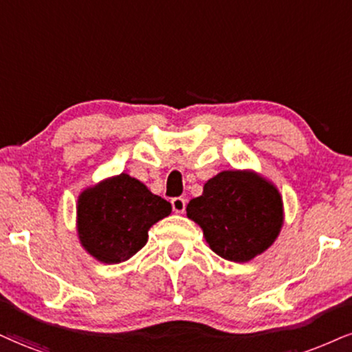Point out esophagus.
Here are the masks:
<instances>
[{"mask_svg":"<svg viewBox=\"0 0 352 352\" xmlns=\"http://www.w3.org/2000/svg\"><path fill=\"white\" fill-rule=\"evenodd\" d=\"M171 207L176 214H183V212L186 210V199L184 197H173Z\"/></svg>","mask_w":352,"mask_h":352,"instance_id":"34e87169","label":"esophagus"}]
</instances>
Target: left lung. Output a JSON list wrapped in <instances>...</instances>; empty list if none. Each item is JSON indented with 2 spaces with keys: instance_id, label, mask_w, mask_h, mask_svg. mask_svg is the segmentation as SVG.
Here are the masks:
<instances>
[{
  "instance_id": "left-lung-1",
  "label": "left lung",
  "mask_w": 352,
  "mask_h": 352,
  "mask_svg": "<svg viewBox=\"0 0 352 352\" xmlns=\"http://www.w3.org/2000/svg\"><path fill=\"white\" fill-rule=\"evenodd\" d=\"M214 253L246 263L267 250L282 227V199L266 179L248 171H222L186 207Z\"/></svg>"
}]
</instances>
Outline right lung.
I'll use <instances>...</instances> for the list:
<instances>
[{"label": "right lung", "mask_w": 352, "mask_h": 352, "mask_svg": "<svg viewBox=\"0 0 352 352\" xmlns=\"http://www.w3.org/2000/svg\"><path fill=\"white\" fill-rule=\"evenodd\" d=\"M171 214V204L145 184L119 175L86 189L78 199V235L99 261H127L148 240V230Z\"/></svg>", "instance_id": "1"}]
</instances>
